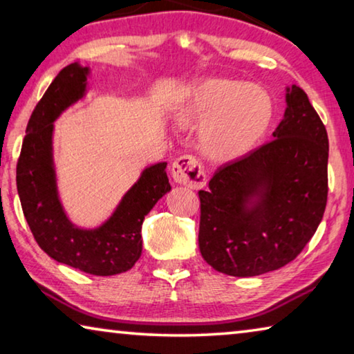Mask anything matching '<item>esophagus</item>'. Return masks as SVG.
<instances>
[{
  "instance_id": "obj_1",
  "label": "esophagus",
  "mask_w": 354,
  "mask_h": 354,
  "mask_svg": "<svg viewBox=\"0 0 354 354\" xmlns=\"http://www.w3.org/2000/svg\"><path fill=\"white\" fill-rule=\"evenodd\" d=\"M171 176L178 184L190 189H203L206 185V171L195 156H181L171 165Z\"/></svg>"
}]
</instances>
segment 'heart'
<instances>
[{"mask_svg": "<svg viewBox=\"0 0 354 354\" xmlns=\"http://www.w3.org/2000/svg\"><path fill=\"white\" fill-rule=\"evenodd\" d=\"M175 120L198 129L201 153L214 162H232L253 149L273 118V101L257 84L209 77L184 92Z\"/></svg>", "mask_w": 354, "mask_h": 354, "instance_id": "heart-1", "label": "heart"}]
</instances>
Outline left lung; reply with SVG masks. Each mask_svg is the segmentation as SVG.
<instances>
[{
  "label": "left lung",
  "mask_w": 354,
  "mask_h": 354,
  "mask_svg": "<svg viewBox=\"0 0 354 354\" xmlns=\"http://www.w3.org/2000/svg\"><path fill=\"white\" fill-rule=\"evenodd\" d=\"M273 140L221 165L200 190L198 245L217 272L257 277L295 259L328 200V134L298 86L287 87Z\"/></svg>",
  "instance_id": "8db88e82"
}]
</instances>
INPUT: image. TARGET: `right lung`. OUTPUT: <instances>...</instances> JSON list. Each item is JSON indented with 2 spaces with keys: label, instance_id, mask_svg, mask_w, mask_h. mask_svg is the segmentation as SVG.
Segmentation results:
<instances>
[{
  "label": "right lung",
  "instance_id": "1",
  "mask_svg": "<svg viewBox=\"0 0 354 354\" xmlns=\"http://www.w3.org/2000/svg\"><path fill=\"white\" fill-rule=\"evenodd\" d=\"M88 73L76 62L67 65L35 106L17 164V190L35 242L48 256L81 272L112 277L139 261L143 218L171 185L167 162L149 165L103 225L84 230L68 220L57 194L53 123L86 95Z\"/></svg>",
  "mask_w": 354,
  "mask_h": 354
}]
</instances>
